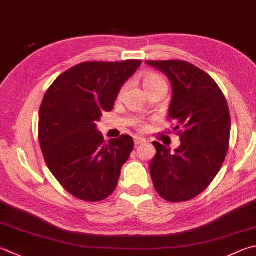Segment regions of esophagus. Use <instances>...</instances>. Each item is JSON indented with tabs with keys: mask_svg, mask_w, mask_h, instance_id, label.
<instances>
[{
	"mask_svg": "<svg viewBox=\"0 0 256 256\" xmlns=\"http://www.w3.org/2000/svg\"><path fill=\"white\" fill-rule=\"evenodd\" d=\"M146 142V138H140V136H134V144H136V146H138V144H143Z\"/></svg>",
	"mask_w": 256,
	"mask_h": 256,
	"instance_id": "34e87169",
	"label": "esophagus"
}]
</instances>
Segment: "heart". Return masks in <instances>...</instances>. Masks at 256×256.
<instances>
[{"label":"heart","instance_id":"obj_1","mask_svg":"<svg viewBox=\"0 0 256 256\" xmlns=\"http://www.w3.org/2000/svg\"><path fill=\"white\" fill-rule=\"evenodd\" d=\"M143 85H144V88L148 90V92L154 90L159 87H166V84L164 78L160 77L159 75H156V74H148V75L144 76ZM123 90L124 88L120 90V94H122ZM144 128H144L143 125H141V130H144Z\"/></svg>","mask_w":256,"mask_h":256}]
</instances>
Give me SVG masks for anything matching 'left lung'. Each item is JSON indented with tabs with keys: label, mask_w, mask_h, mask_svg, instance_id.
Segmentation results:
<instances>
[{
	"label": "left lung",
	"mask_w": 256,
	"mask_h": 256,
	"mask_svg": "<svg viewBox=\"0 0 256 256\" xmlns=\"http://www.w3.org/2000/svg\"><path fill=\"white\" fill-rule=\"evenodd\" d=\"M146 64L169 78L172 100L168 118L176 122L174 131L181 141L174 152L153 142L156 148L150 164L153 186L170 202L190 200L210 184L225 160L230 134L228 105L216 82L192 64L182 60Z\"/></svg>",
	"instance_id": "left-lung-1"
}]
</instances>
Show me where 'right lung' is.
Here are the masks:
<instances>
[{
	"label": "right lung",
	"mask_w": 256,
	"mask_h": 256,
	"mask_svg": "<svg viewBox=\"0 0 256 256\" xmlns=\"http://www.w3.org/2000/svg\"><path fill=\"white\" fill-rule=\"evenodd\" d=\"M140 60L86 62L62 72L39 110V143L51 174L74 197L100 202L112 194L134 148L120 136L105 142L96 122L114 108L120 87Z\"/></svg>",
	"instance_id": "add662e5"
}]
</instances>
